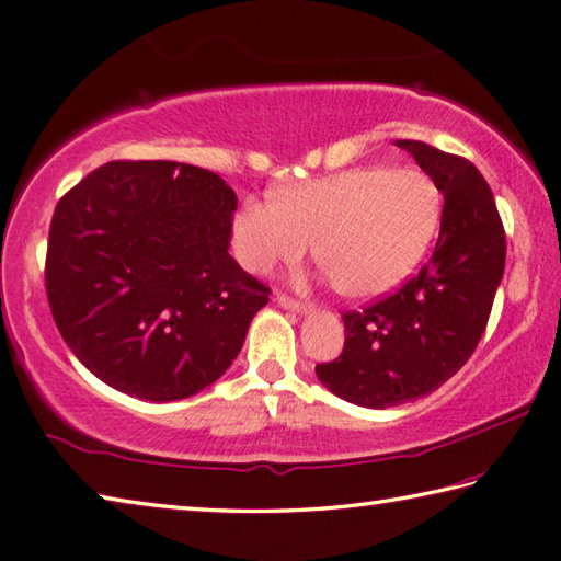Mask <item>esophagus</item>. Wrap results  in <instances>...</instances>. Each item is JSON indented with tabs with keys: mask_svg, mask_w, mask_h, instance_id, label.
I'll list each match as a JSON object with an SVG mask.
<instances>
[{
	"mask_svg": "<svg viewBox=\"0 0 561 561\" xmlns=\"http://www.w3.org/2000/svg\"><path fill=\"white\" fill-rule=\"evenodd\" d=\"M277 304L282 306V309H289V311H296V313H306V311H309V304L294 299V296L284 294V291H277Z\"/></svg>",
	"mask_w": 561,
	"mask_h": 561,
	"instance_id": "esophagus-1",
	"label": "esophagus"
}]
</instances>
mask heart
Returning <instances> with one entry per match:
<instances>
[{
    "instance_id": "1",
    "label": "heart",
    "mask_w": 561,
    "mask_h": 561,
    "mask_svg": "<svg viewBox=\"0 0 561 561\" xmlns=\"http://www.w3.org/2000/svg\"><path fill=\"white\" fill-rule=\"evenodd\" d=\"M440 214L443 196L431 174L371 164L304 182L274 204L248 202L233 236L252 272L299 260L316 240V257L340 291L379 296L419 267Z\"/></svg>"
}]
</instances>
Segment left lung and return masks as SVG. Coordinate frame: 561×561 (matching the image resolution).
Here are the masks:
<instances>
[{
	"label": "left lung",
	"mask_w": 561,
	"mask_h": 561,
	"mask_svg": "<svg viewBox=\"0 0 561 561\" xmlns=\"http://www.w3.org/2000/svg\"><path fill=\"white\" fill-rule=\"evenodd\" d=\"M397 146L445 194L440 236L415 277L357 311H343V353L316 365L335 397L367 409L421 399L465 367L486 331L506 267V230L474 164L421 140Z\"/></svg>",
	"instance_id": "8db88e82"
}]
</instances>
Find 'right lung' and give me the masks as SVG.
<instances>
[{"mask_svg": "<svg viewBox=\"0 0 561 561\" xmlns=\"http://www.w3.org/2000/svg\"><path fill=\"white\" fill-rule=\"evenodd\" d=\"M236 192L196 164L114 160L53 211L46 294L77 359L130 397L186 399L243 347L270 287L228 255Z\"/></svg>", "mask_w": 561, "mask_h": 561, "instance_id": "add662e5", "label": "right lung"}]
</instances>
